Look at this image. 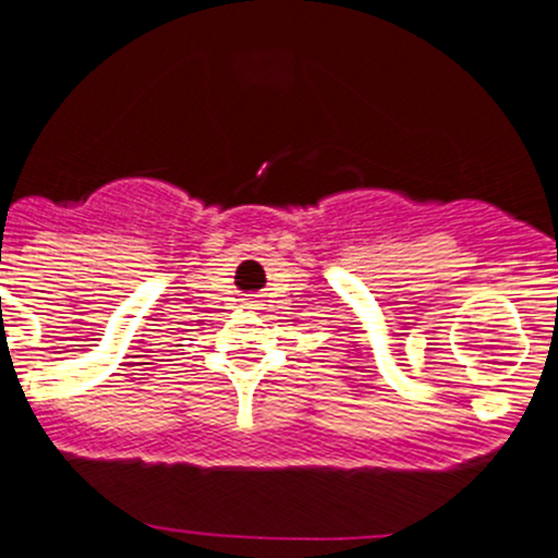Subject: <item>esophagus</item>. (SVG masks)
Returning <instances> with one entry per match:
<instances>
[{"mask_svg":"<svg viewBox=\"0 0 558 558\" xmlns=\"http://www.w3.org/2000/svg\"><path fill=\"white\" fill-rule=\"evenodd\" d=\"M242 302H245V307H258V300H253V296H247V300Z\"/></svg>","mask_w":558,"mask_h":558,"instance_id":"obj_1","label":"esophagus"}]
</instances>
